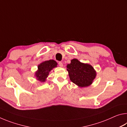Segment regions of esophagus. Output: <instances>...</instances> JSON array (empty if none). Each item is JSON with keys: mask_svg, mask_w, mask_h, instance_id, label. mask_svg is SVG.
Returning <instances> with one entry per match:
<instances>
[{"mask_svg": "<svg viewBox=\"0 0 127 127\" xmlns=\"http://www.w3.org/2000/svg\"><path fill=\"white\" fill-rule=\"evenodd\" d=\"M58 64H59V66H61V67H63V63H62L61 62H59V63H58Z\"/></svg>", "mask_w": 127, "mask_h": 127, "instance_id": "obj_1", "label": "esophagus"}]
</instances>
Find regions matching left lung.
Instances as JSON below:
<instances>
[{
  "mask_svg": "<svg viewBox=\"0 0 127 127\" xmlns=\"http://www.w3.org/2000/svg\"><path fill=\"white\" fill-rule=\"evenodd\" d=\"M66 70L70 81L79 87L89 86L96 76L93 66L89 64L81 63L77 59L71 60V63L66 65Z\"/></svg>",
  "mask_w": 127,
  "mask_h": 127,
  "instance_id": "1",
  "label": "left lung"
}]
</instances>
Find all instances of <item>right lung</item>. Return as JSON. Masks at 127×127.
Here are the masks:
<instances>
[{"mask_svg":"<svg viewBox=\"0 0 127 127\" xmlns=\"http://www.w3.org/2000/svg\"><path fill=\"white\" fill-rule=\"evenodd\" d=\"M57 63L54 60H49L42 62L38 65V70L35 72V76L37 80L44 82L48 77L49 72L54 68L57 66Z\"/></svg>","mask_w":127,"mask_h":127,"instance_id":"right-lung-1","label":"right lung"}]
</instances>
